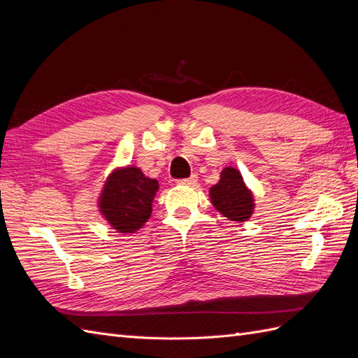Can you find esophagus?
<instances>
[{
  "label": "esophagus",
  "instance_id": "obj_1",
  "mask_svg": "<svg viewBox=\"0 0 358 358\" xmlns=\"http://www.w3.org/2000/svg\"><path fill=\"white\" fill-rule=\"evenodd\" d=\"M197 182H199V178H197L196 175H192V176H189V178H187V179L178 180L179 185H185V187H196Z\"/></svg>",
  "mask_w": 358,
  "mask_h": 358
}]
</instances>
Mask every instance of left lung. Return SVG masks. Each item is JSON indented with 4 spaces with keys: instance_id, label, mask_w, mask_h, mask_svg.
I'll return each mask as SVG.
<instances>
[{
    "instance_id": "1",
    "label": "left lung",
    "mask_w": 358,
    "mask_h": 358,
    "mask_svg": "<svg viewBox=\"0 0 358 358\" xmlns=\"http://www.w3.org/2000/svg\"><path fill=\"white\" fill-rule=\"evenodd\" d=\"M209 199L213 208L227 220L246 222L255 210V197L242 173L236 167L227 166L220 173V180L209 189Z\"/></svg>"
}]
</instances>
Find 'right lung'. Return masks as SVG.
<instances>
[{
  "label": "right lung",
  "mask_w": 358,
  "mask_h": 358,
  "mask_svg": "<svg viewBox=\"0 0 358 358\" xmlns=\"http://www.w3.org/2000/svg\"><path fill=\"white\" fill-rule=\"evenodd\" d=\"M158 191V180L146 178L140 167H116L106 178L96 206L116 233L133 234L149 220Z\"/></svg>",
  "instance_id": "1"
}]
</instances>
